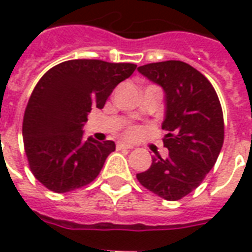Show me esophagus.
<instances>
[{
  "instance_id": "esophagus-1",
  "label": "esophagus",
  "mask_w": 252,
  "mask_h": 252,
  "mask_svg": "<svg viewBox=\"0 0 252 252\" xmlns=\"http://www.w3.org/2000/svg\"><path fill=\"white\" fill-rule=\"evenodd\" d=\"M117 149H119V150H121V149H128V150H129V149H132V146L131 144H126L120 142V143H117Z\"/></svg>"
}]
</instances>
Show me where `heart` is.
Instances as JSON below:
<instances>
[{
  "instance_id": "obj_1",
  "label": "heart",
  "mask_w": 252,
  "mask_h": 252,
  "mask_svg": "<svg viewBox=\"0 0 252 252\" xmlns=\"http://www.w3.org/2000/svg\"><path fill=\"white\" fill-rule=\"evenodd\" d=\"M140 133H142V129H140V128H139V126H128V128H126V136H128V138H131V139L138 138Z\"/></svg>"
}]
</instances>
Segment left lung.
Instances as JSON below:
<instances>
[{
	"label": "left lung",
	"mask_w": 252,
	"mask_h": 252,
	"mask_svg": "<svg viewBox=\"0 0 252 252\" xmlns=\"http://www.w3.org/2000/svg\"><path fill=\"white\" fill-rule=\"evenodd\" d=\"M138 71L165 91L162 129L166 158L153 157L151 166L138 173L139 183L166 200L192 192L217 161L224 144V116L217 93L199 71L183 61H162Z\"/></svg>",
	"instance_id": "1"
}]
</instances>
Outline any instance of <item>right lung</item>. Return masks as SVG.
<instances>
[{
  "label": "right lung",
  "mask_w": 252,
  "mask_h": 252,
  "mask_svg": "<svg viewBox=\"0 0 252 252\" xmlns=\"http://www.w3.org/2000/svg\"><path fill=\"white\" fill-rule=\"evenodd\" d=\"M136 65L102 60H69L40 77L23 119V140L35 179L64 193L90 184L116 150L113 140L84 139L91 109H102L117 84Z\"/></svg>",
  "instance_id": "right-lung-1"
}]
</instances>
